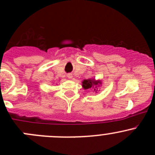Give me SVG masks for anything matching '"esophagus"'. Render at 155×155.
<instances>
[{
  "label": "esophagus",
  "mask_w": 155,
  "mask_h": 155,
  "mask_svg": "<svg viewBox=\"0 0 155 155\" xmlns=\"http://www.w3.org/2000/svg\"><path fill=\"white\" fill-rule=\"evenodd\" d=\"M68 77L69 79H72V78H73V75H72L71 73H69V74H68Z\"/></svg>",
  "instance_id": "esophagus-1"
}]
</instances>
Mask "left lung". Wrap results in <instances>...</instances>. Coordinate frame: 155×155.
Listing matches in <instances>:
<instances>
[{"label": "left lung", "mask_w": 155, "mask_h": 155, "mask_svg": "<svg viewBox=\"0 0 155 155\" xmlns=\"http://www.w3.org/2000/svg\"><path fill=\"white\" fill-rule=\"evenodd\" d=\"M82 87H83L85 90H87V89H90V90L93 91V92H95V93H97L98 87L99 86L102 85V81L101 79H98V80H96L94 78H91V79H84L82 81Z\"/></svg>", "instance_id": "left-lung-1"}]
</instances>
